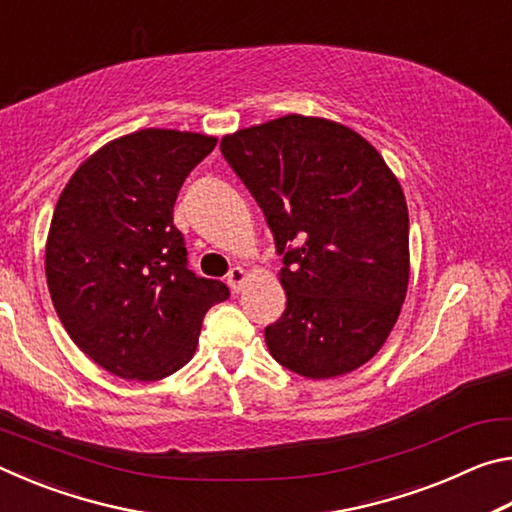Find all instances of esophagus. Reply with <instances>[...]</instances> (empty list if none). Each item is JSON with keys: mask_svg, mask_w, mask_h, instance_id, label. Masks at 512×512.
<instances>
[{"mask_svg": "<svg viewBox=\"0 0 512 512\" xmlns=\"http://www.w3.org/2000/svg\"><path fill=\"white\" fill-rule=\"evenodd\" d=\"M246 277H248V273L244 271V268H241V266H235V268H230V273H228V277H225V280H228V287H230L232 291L239 293V291H241V287H244Z\"/></svg>", "mask_w": 512, "mask_h": 512, "instance_id": "34e87169", "label": "esophagus"}]
</instances>
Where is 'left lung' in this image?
<instances>
[{
  "label": "left lung",
  "mask_w": 512,
  "mask_h": 512,
  "mask_svg": "<svg viewBox=\"0 0 512 512\" xmlns=\"http://www.w3.org/2000/svg\"><path fill=\"white\" fill-rule=\"evenodd\" d=\"M264 212L287 309L264 329L273 359L309 379L359 368L391 334L409 287V210L359 133L287 115L221 140Z\"/></svg>",
  "instance_id": "8db88e82"
}]
</instances>
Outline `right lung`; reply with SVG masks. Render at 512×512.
<instances>
[{
  "label": "right lung",
  "mask_w": 512,
  "mask_h": 512,
  "mask_svg": "<svg viewBox=\"0 0 512 512\" xmlns=\"http://www.w3.org/2000/svg\"><path fill=\"white\" fill-rule=\"evenodd\" d=\"M216 146L198 133L144 128L85 160L60 194L45 271L60 323L101 368L153 381L194 357L203 316L230 298L187 268L173 225L180 187Z\"/></svg>",
  "instance_id": "right-lung-1"
}]
</instances>
